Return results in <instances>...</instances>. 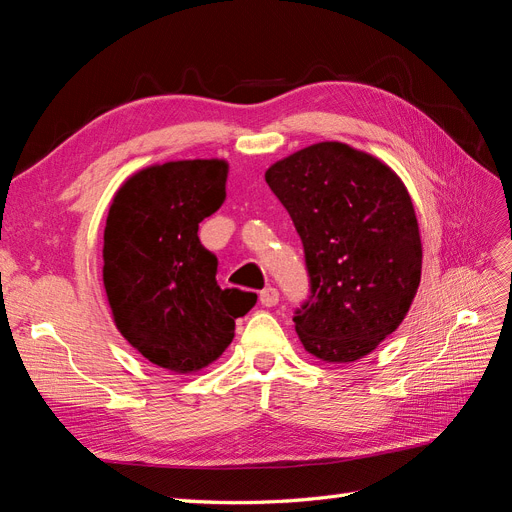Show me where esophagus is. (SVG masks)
<instances>
[{
  "mask_svg": "<svg viewBox=\"0 0 512 512\" xmlns=\"http://www.w3.org/2000/svg\"><path fill=\"white\" fill-rule=\"evenodd\" d=\"M277 301H280V292H277L273 286L260 292V303L265 307H273V305H277Z\"/></svg>",
  "mask_w": 512,
  "mask_h": 512,
  "instance_id": "obj_1",
  "label": "esophagus"
}]
</instances>
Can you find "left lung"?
Segmentation results:
<instances>
[{"label": "left lung", "instance_id": "8db88e82", "mask_svg": "<svg viewBox=\"0 0 512 512\" xmlns=\"http://www.w3.org/2000/svg\"><path fill=\"white\" fill-rule=\"evenodd\" d=\"M303 241L312 294L294 314L303 348L324 363L374 352L421 284L423 245L412 198L371 153L324 141L265 173Z\"/></svg>", "mask_w": 512, "mask_h": 512}]
</instances>
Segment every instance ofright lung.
Instances as JSON below:
<instances>
[{"label":"right lung","mask_w":512,"mask_h":512,"mask_svg":"<svg viewBox=\"0 0 512 512\" xmlns=\"http://www.w3.org/2000/svg\"><path fill=\"white\" fill-rule=\"evenodd\" d=\"M226 160H175L136 170L108 207L102 282L117 331L147 361L194 374L218 361L256 294L222 290L198 224L226 200Z\"/></svg>","instance_id":"add662e5"}]
</instances>
